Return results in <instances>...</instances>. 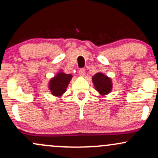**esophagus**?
<instances>
[{"instance_id": "esophagus-1", "label": "esophagus", "mask_w": 158, "mask_h": 158, "mask_svg": "<svg viewBox=\"0 0 158 158\" xmlns=\"http://www.w3.org/2000/svg\"><path fill=\"white\" fill-rule=\"evenodd\" d=\"M79 76H80V77H85V72L84 69H80V70H79Z\"/></svg>"}]
</instances>
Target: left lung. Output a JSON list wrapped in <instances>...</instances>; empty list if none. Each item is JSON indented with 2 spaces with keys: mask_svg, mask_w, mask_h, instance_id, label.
<instances>
[{
  "mask_svg": "<svg viewBox=\"0 0 158 158\" xmlns=\"http://www.w3.org/2000/svg\"><path fill=\"white\" fill-rule=\"evenodd\" d=\"M91 79L95 90L99 93L100 97H105L111 92L113 81L110 77H108L101 72H98L94 74Z\"/></svg>",
  "mask_w": 158,
  "mask_h": 158,
  "instance_id": "left-lung-1",
  "label": "left lung"
}]
</instances>
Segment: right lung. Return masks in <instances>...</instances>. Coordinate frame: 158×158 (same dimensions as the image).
<instances>
[{
    "mask_svg": "<svg viewBox=\"0 0 158 158\" xmlns=\"http://www.w3.org/2000/svg\"><path fill=\"white\" fill-rule=\"evenodd\" d=\"M72 78V74H67L62 70H59L48 82V89L50 90L52 95L58 98L62 97L66 92Z\"/></svg>",
    "mask_w": 158,
    "mask_h": 158,
    "instance_id": "obj_1",
    "label": "right lung"
}]
</instances>
